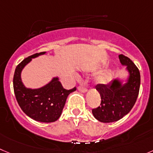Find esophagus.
Returning a JSON list of instances; mask_svg holds the SVG:
<instances>
[{"label": "esophagus", "instance_id": "obj_1", "mask_svg": "<svg viewBox=\"0 0 153 153\" xmlns=\"http://www.w3.org/2000/svg\"><path fill=\"white\" fill-rule=\"evenodd\" d=\"M78 90H79V91H81V92H85V91H87V87L85 86V84H82V85H79V86H78Z\"/></svg>", "mask_w": 153, "mask_h": 153}]
</instances>
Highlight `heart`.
<instances>
[{
    "mask_svg": "<svg viewBox=\"0 0 153 153\" xmlns=\"http://www.w3.org/2000/svg\"><path fill=\"white\" fill-rule=\"evenodd\" d=\"M107 79H108V75L107 74H103L99 77V82H106Z\"/></svg>",
    "mask_w": 153,
    "mask_h": 153,
    "instance_id": "1",
    "label": "heart"
}]
</instances>
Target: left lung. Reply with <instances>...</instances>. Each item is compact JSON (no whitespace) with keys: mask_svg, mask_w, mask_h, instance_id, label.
Returning <instances> with one entry per match:
<instances>
[{"mask_svg":"<svg viewBox=\"0 0 153 153\" xmlns=\"http://www.w3.org/2000/svg\"><path fill=\"white\" fill-rule=\"evenodd\" d=\"M123 65H127L130 73L129 80L122 85L117 80L108 84L99 83L96 89L101 95V105L92 109L93 116L101 123H113L119 120L131 111L139 94L140 74L137 67L127 56H119Z\"/></svg>","mask_w":153,"mask_h":153,"instance_id":"left-lung-1","label":"left lung"}]
</instances>
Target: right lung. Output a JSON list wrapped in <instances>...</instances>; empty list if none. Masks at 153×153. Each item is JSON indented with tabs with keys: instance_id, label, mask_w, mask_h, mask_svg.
I'll return each instance as SVG.
<instances>
[{
	"instance_id": "right-lung-1",
	"label": "right lung",
	"mask_w": 153,
	"mask_h": 153,
	"mask_svg": "<svg viewBox=\"0 0 153 153\" xmlns=\"http://www.w3.org/2000/svg\"><path fill=\"white\" fill-rule=\"evenodd\" d=\"M44 53L34 54L17 65L13 76V89L19 105L27 116L41 123H53L60 117L68 94L76 88L65 89L58 78H54L48 85L38 89H29L23 85L20 76L22 68L32 58Z\"/></svg>"
}]
</instances>
